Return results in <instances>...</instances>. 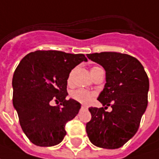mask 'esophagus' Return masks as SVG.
Listing matches in <instances>:
<instances>
[{
    "label": "esophagus",
    "mask_w": 159,
    "mask_h": 159,
    "mask_svg": "<svg viewBox=\"0 0 159 159\" xmlns=\"http://www.w3.org/2000/svg\"><path fill=\"white\" fill-rule=\"evenodd\" d=\"M82 108H87V106L86 105H82Z\"/></svg>",
    "instance_id": "34e87169"
}]
</instances>
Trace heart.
I'll list each match as a JSON object with an SVG mask.
<instances>
[{"label": "heart", "mask_w": 159, "mask_h": 159, "mask_svg": "<svg viewBox=\"0 0 159 159\" xmlns=\"http://www.w3.org/2000/svg\"><path fill=\"white\" fill-rule=\"evenodd\" d=\"M98 68L99 67H93V68L91 69V72H93L95 70ZM74 72H75V70H72L70 73V75H69L68 79H67V83H68L69 85H71ZM70 96H71L72 99L76 100V101L79 102L89 103L91 102V100L93 98L94 95L91 92L85 90V89H76V90L72 92L71 94H70Z\"/></svg>", "instance_id": "obj_1"}]
</instances>
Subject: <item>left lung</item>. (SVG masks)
I'll return each instance as SVG.
<instances>
[{"instance_id": "8db88e82", "label": "left lung", "mask_w": 159, "mask_h": 159, "mask_svg": "<svg viewBox=\"0 0 159 159\" xmlns=\"http://www.w3.org/2000/svg\"><path fill=\"white\" fill-rule=\"evenodd\" d=\"M87 57L106 71V83L97 100L112 107L111 112L89 108L92 117L86 124L88 137L97 147L117 149L137 133L147 107L149 79L140 62L127 54L106 52Z\"/></svg>"}]
</instances>
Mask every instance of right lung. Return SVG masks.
Wrapping results in <instances>:
<instances>
[{
	"instance_id": "right-lung-1",
	"label": "right lung",
	"mask_w": 159,
	"mask_h": 159,
	"mask_svg": "<svg viewBox=\"0 0 159 159\" xmlns=\"http://www.w3.org/2000/svg\"><path fill=\"white\" fill-rule=\"evenodd\" d=\"M83 61H88L83 54L37 51L20 62L12 81L13 105L24 134L34 145L53 146L64 139L65 124L81 108L76 100L65 99L67 79ZM53 101L61 104L52 106Z\"/></svg>"
}]
</instances>
